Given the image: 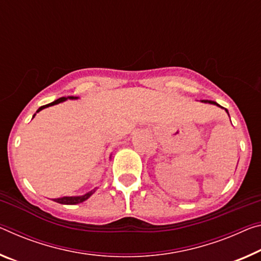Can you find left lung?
Returning a JSON list of instances; mask_svg holds the SVG:
<instances>
[{"instance_id":"left-lung-1","label":"left lung","mask_w":261,"mask_h":261,"mask_svg":"<svg viewBox=\"0 0 261 261\" xmlns=\"http://www.w3.org/2000/svg\"><path fill=\"white\" fill-rule=\"evenodd\" d=\"M201 102H203V103H209V105H214V106H217V107H220V108H223V107H221L220 105H218V103H217V102H215V101H209V100H202ZM223 109H224V110L226 111V114H227V115H229V111H227V109H225V108H223ZM229 117H230V116H229Z\"/></svg>"}]
</instances>
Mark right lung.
<instances>
[{
    "instance_id": "right-lung-1",
    "label": "right lung",
    "mask_w": 261,
    "mask_h": 261,
    "mask_svg": "<svg viewBox=\"0 0 261 261\" xmlns=\"http://www.w3.org/2000/svg\"><path fill=\"white\" fill-rule=\"evenodd\" d=\"M79 97H76V96H67V97H60V98H58V100H56V101H53V102H51V103H48V105H46V106H43V107H40V108L36 111V113H39L40 110H43V109H45V108H47V107H52V106H55V105H59V103H61V102H64V101H66V100H77ZM36 116V114L34 115V117ZM32 117V118H34ZM111 156V155H110ZM96 192V188H94L93 190H90V192H88V193H86L85 195H80V196H64V197H59V198H55V202H58V203H60V204H77V203H82V202L84 201H86V200H88V198L93 195V194Z\"/></svg>"
}]
</instances>
